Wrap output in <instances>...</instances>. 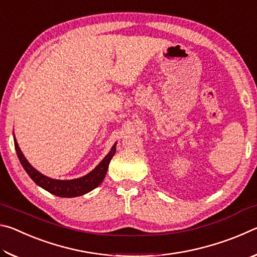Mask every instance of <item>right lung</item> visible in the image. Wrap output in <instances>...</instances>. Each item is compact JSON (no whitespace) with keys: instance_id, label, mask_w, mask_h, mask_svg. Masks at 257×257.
Masks as SVG:
<instances>
[{"instance_id":"obj_1","label":"right lung","mask_w":257,"mask_h":257,"mask_svg":"<svg viewBox=\"0 0 257 257\" xmlns=\"http://www.w3.org/2000/svg\"><path fill=\"white\" fill-rule=\"evenodd\" d=\"M15 147L20 163L24 167L26 172L28 173L29 177L32 178L38 186H41L42 188H44L45 190L50 191L51 194L56 195V196L59 197L80 196V195H84L86 193H88V191L93 190L94 188H96L97 186L101 185V182L103 181L104 178H105L108 163H110L113 155L115 154L114 145L110 151V153H108L105 158H104L102 162L99 163L92 172H89L88 175L73 180H54L44 175H42V173H40L37 170H35L32 165L29 164L28 161L26 160L23 152L19 149V145L18 143H17L16 138Z\"/></svg>"}]
</instances>
